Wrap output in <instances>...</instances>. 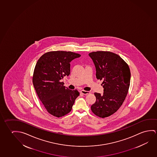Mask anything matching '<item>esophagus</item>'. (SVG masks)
Here are the masks:
<instances>
[{
  "label": "esophagus",
  "instance_id": "esophagus-1",
  "mask_svg": "<svg viewBox=\"0 0 157 157\" xmlns=\"http://www.w3.org/2000/svg\"><path fill=\"white\" fill-rule=\"evenodd\" d=\"M80 93L82 94H85V95H86V94H90V92L87 91H85V90H82L80 91Z\"/></svg>",
  "mask_w": 157,
  "mask_h": 157
}]
</instances>
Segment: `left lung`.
I'll return each instance as SVG.
<instances>
[{"instance_id":"1","label":"left lung","mask_w":157,"mask_h":157,"mask_svg":"<svg viewBox=\"0 0 157 157\" xmlns=\"http://www.w3.org/2000/svg\"><path fill=\"white\" fill-rule=\"evenodd\" d=\"M96 70V78L103 80V94L95 92L93 113L105 118L116 113L125 100L129 88L130 71L128 64L115 53L97 51L89 53Z\"/></svg>"}]
</instances>
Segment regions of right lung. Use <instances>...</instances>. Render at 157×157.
I'll list each match as a JSON object with an SVG mask.
<instances>
[{
	"label": "right lung",
	"instance_id": "1",
	"mask_svg": "<svg viewBox=\"0 0 157 157\" xmlns=\"http://www.w3.org/2000/svg\"><path fill=\"white\" fill-rule=\"evenodd\" d=\"M81 56L66 51H52L41 56L34 69L33 83L47 111L60 117L69 113L79 96L77 90H69L61 82L70 74L71 61Z\"/></svg>",
	"mask_w": 157,
	"mask_h": 157
}]
</instances>
